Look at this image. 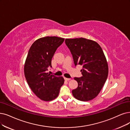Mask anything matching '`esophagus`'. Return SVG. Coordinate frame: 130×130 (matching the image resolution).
Masks as SVG:
<instances>
[{
	"label": "esophagus",
	"mask_w": 130,
	"mask_h": 130,
	"mask_svg": "<svg viewBox=\"0 0 130 130\" xmlns=\"http://www.w3.org/2000/svg\"><path fill=\"white\" fill-rule=\"evenodd\" d=\"M64 79L66 80H68V81H69V80H70L71 79V78H66V77H64Z\"/></svg>",
	"instance_id": "esophagus-1"
}]
</instances>
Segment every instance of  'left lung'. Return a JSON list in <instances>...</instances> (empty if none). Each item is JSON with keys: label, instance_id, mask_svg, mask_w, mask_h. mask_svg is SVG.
<instances>
[{"label": "left lung", "instance_id": "obj_1", "mask_svg": "<svg viewBox=\"0 0 130 130\" xmlns=\"http://www.w3.org/2000/svg\"><path fill=\"white\" fill-rule=\"evenodd\" d=\"M75 66L83 67L81 77H75L78 87L72 91L77 99L87 101L95 98L105 83L108 66L103 52L95 41L84 38L66 39Z\"/></svg>", "mask_w": 130, "mask_h": 130}]
</instances>
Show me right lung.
<instances>
[{"label":"right lung","instance_id":"obj_1","mask_svg":"<svg viewBox=\"0 0 130 130\" xmlns=\"http://www.w3.org/2000/svg\"><path fill=\"white\" fill-rule=\"evenodd\" d=\"M64 38L45 37L36 40L31 46L26 59L24 75L30 89L41 100L48 101L58 96L64 83L62 77L47 72L52 68V59Z\"/></svg>","mask_w":130,"mask_h":130}]
</instances>
